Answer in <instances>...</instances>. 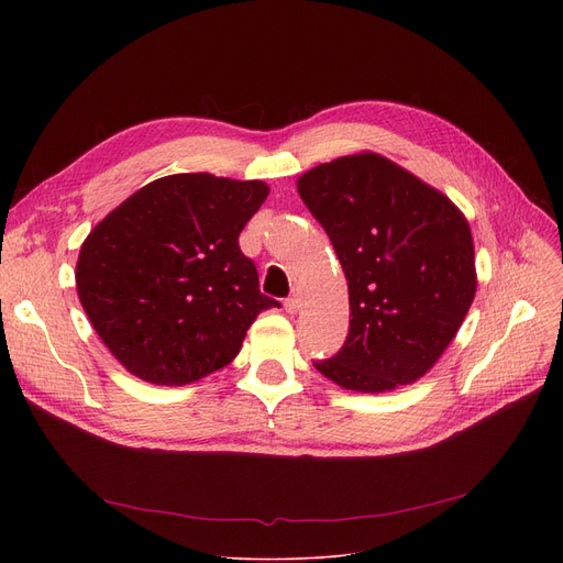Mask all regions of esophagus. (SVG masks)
Wrapping results in <instances>:
<instances>
[{"label": "esophagus", "instance_id": "1", "mask_svg": "<svg viewBox=\"0 0 563 563\" xmlns=\"http://www.w3.org/2000/svg\"><path fill=\"white\" fill-rule=\"evenodd\" d=\"M285 310H287L289 314H297V312L301 310V297H297V294H294V297H289V299L285 301Z\"/></svg>", "mask_w": 563, "mask_h": 563}]
</instances>
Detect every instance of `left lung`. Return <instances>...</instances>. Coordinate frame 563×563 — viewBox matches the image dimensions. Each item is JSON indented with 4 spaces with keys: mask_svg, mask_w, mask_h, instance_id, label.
Wrapping results in <instances>:
<instances>
[{
    "mask_svg": "<svg viewBox=\"0 0 563 563\" xmlns=\"http://www.w3.org/2000/svg\"><path fill=\"white\" fill-rule=\"evenodd\" d=\"M349 283V335L314 367L338 386L386 393L424 376L477 291L475 244L459 207L395 162L346 155L299 177Z\"/></svg>",
    "mask_w": 563,
    "mask_h": 563,
    "instance_id": "left-lung-1",
    "label": "left lung"
}]
</instances>
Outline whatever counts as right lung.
<instances>
[{
    "label": "right lung",
    "mask_w": 563,
    "mask_h": 563,
    "mask_svg": "<svg viewBox=\"0 0 563 563\" xmlns=\"http://www.w3.org/2000/svg\"><path fill=\"white\" fill-rule=\"evenodd\" d=\"M269 187L210 173L145 185L81 244L77 294L115 361L157 386H187L240 353L266 308L240 232Z\"/></svg>",
    "instance_id": "right-lung-1"
}]
</instances>
